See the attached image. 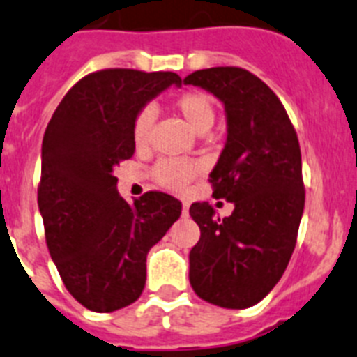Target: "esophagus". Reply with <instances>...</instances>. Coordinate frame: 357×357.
Segmentation results:
<instances>
[{
	"label": "esophagus",
	"instance_id": "1",
	"mask_svg": "<svg viewBox=\"0 0 357 357\" xmlns=\"http://www.w3.org/2000/svg\"><path fill=\"white\" fill-rule=\"evenodd\" d=\"M181 212H183V215L188 214V203L183 202V206H181Z\"/></svg>",
	"mask_w": 357,
	"mask_h": 357
}]
</instances>
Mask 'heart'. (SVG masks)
Listing matches in <instances>:
<instances>
[{"instance_id": "b5f03b06", "label": "heart", "mask_w": 357, "mask_h": 357, "mask_svg": "<svg viewBox=\"0 0 357 357\" xmlns=\"http://www.w3.org/2000/svg\"><path fill=\"white\" fill-rule=\"evenodd\" d=\"M176 112L196 130L203 134L212 127L215 119V103L205 91H185L172 101ZM154 110L145 107L136 114L132 123V142L136 149H146L151 143ZM202 172V163L194 160H161L152 169V178L158 185L169 190H183Z\"/></svg>"}]
</instances>
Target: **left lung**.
<instances>
[{
  "mask_svg": "<svg viewBox=\"0 0 357 357\" xmlns=\"http://www.w3.org/2000/svg\"><path fill=\"white\" fill-rule=\"evenodd\" d=\"M183 83L223 101L229 134L211 183L212 196L234 203L223 220L208 203L190 205L202 236L188 254V280L208 303L248 308L274 289L294 252L305 206L298 134L280 98L245 68H203Z\"/></svg>",
  "mask_w": 357,
  "mask_h": 357,
  "instance_id": "1",
  "label": "left lung"
}]
</instances>
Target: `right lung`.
Segmentation results:
<instances>
[{
    "instance_id": "add662e5",
    "label": "right lung",
    "mask_w": 357,
    "mask_h": 357,
    "mask_svg": "<svg viewBox=\"0 0 357 357\" xmlns=\"http://www.w3.org/2000/svg\"><path fill=\"white\" fill-rule=\"evenodd\" d=\"M170 85H181L174 72H92L65 94L45 130L38 187L45 239L67 290L92 312H114L142 296L146 254L181 214L176 197L155 190L130 205L114 176L136 149V114Z\"/></svg>"
}]
</instances>
